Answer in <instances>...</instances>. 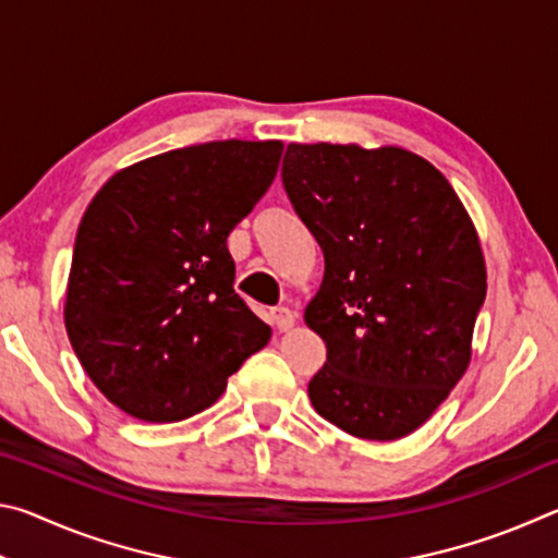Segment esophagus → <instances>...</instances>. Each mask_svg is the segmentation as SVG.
Here are the masks:
<instances>
[{
	"label": "esophagus",
	"mask_w": 558,
	"mask_h": 558,
	"mask_svg": "<svg viewBox=\"0 0 558 558\" xmlns=\"http://www.w3.org/2000/svg\"><path fill=\"white\" fill-rule=\"evenodd\" d=\"M270 319H272V325H276V329H280V332H288V329L295 327V315H292L288 307L270 310Z\"/></svg>",
	"instance_id": "obj_1"
}]
</instances>
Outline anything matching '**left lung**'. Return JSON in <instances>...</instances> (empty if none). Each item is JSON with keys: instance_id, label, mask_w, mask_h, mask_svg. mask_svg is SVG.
<instances>
[{"instance_id": "1", "label": "left lung", "mask_w": 558, "mask_h": 558, "mask_svg": "<svg viewBox=\"0 0 558 558\" xmlns=\"http://www.w3.org/2000/svg\"><path fill=\"white\" fill-rule=\"evenodd\" d=\"M282 184L325 253L305 310L327 362L315 411L364 440H399L448 399L487 292L475 226L456 189L403 147L288 145Z\"/></svg>"}]
</instances>
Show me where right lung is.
<instances>
[{"instance_id": "1", "label": "right lung", "mask_w": 558, "mask_h": 558, "mask_svg": "<svg viewBox=\"0 0 558 558\" xmlns=\"http://www.w3.org/2000/svg\"><path fill=\"white\" fill-rule=\"evenodd\" d=\"M280 140H221L112 174L75 233L63 319L100 393L174 423L223 393L270 327L235 295L226 239L276 179Z\"/></svg>"}]
</instances>
